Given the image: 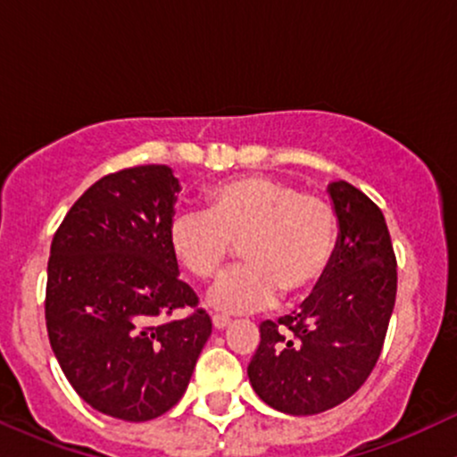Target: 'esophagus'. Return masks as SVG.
Instances as JSON below:
<instances>
[{"mask_svg": "<svg viewBox=\"0 0 457 457\" xmlns=\"http://www.w3.org/2000/svg\"><path fill=\"white\" fill-rule=\"evenodd\" d=\"M212 324H214V328H225L229 324V318H225V316H212Z\"/></svg>", "mask_w": 457, "mask_h": 457, "instance_id": "obj_1", "label": "esophagus"}]
</instances>
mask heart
Wrapping results in <instances>:
<instances>
[{"mask_svg": "<svg viewBox=\"0 0 457 457\" xmlns=\"http://www.w3.org/2000/svg\"><path fill=\"white\" fill-rule=\"evenodd\" d=\"M339 219L318 193L292 182L243 176L208 191V211H180L170 221L171 253L197 279L217 277L240 245L246 262L208 295L221 313L270 307L279 292L295 301L327 275L337 246Z\"/></svg>", "mask_w": 457, "mask_h": 457, "instance_id": "1", "label": "heart"}]
</instances>
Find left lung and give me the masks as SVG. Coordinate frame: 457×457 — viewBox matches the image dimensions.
I'll use <instances>...</instances> for the list:
<instances>
[{"instance_id": "8db88e82", "label": "left lung", "mask_w": 457, "mask_h": 457, "mask_svg": "<svg viewBox=\"0 0 457 457\" xmlns=\"http://www.w3.org/2000/svg\"><path fill=\"white\" fill-rule=\"evenodd\" d=\"M328 193L339 240L327 275L301 312L260 324L246 367L260 400L287 414L324 412L361 389L395 305L397 260L385 214L345 180Z\"/></svg>"}]
</instances>
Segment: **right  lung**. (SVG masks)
<instances>
[{
  "label": "right lung",
  "instance_id": "right-lung-1",
  "mask_svg": "<svg viewBox=\"0 0 457 457\" xmlns=\"http://www.w3.org/2000/svg\"><path fill=\"white\" fill-rule=\"evenodd\" d=\"M178 178L113 171L83 193L51 243L45 320L57 363L94 411L150 421L187 391L212 322L170 246ZM176 308H193L174 320Z\"/></svg>",
  "mask_w": 457,
  "mask_h": 457
}]
</instances>
